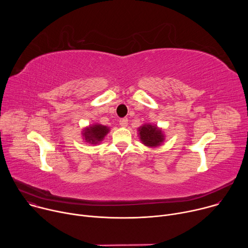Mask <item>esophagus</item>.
<instances>
[{"instance_id":"34e87169","label":"esophagus","mask_w":248,"mask_h":248,"mask_svg":"<svg viewBox=\"0 0 248 248\" xmlns=\"http://www.w3.org/2000/svg\"><path fill=\"white\" fill-rule=\"evenodd\" d=\"M127 123H128L127 118H123V119H121V120H120V124H121V126L125 127V126L127 125Z\"/></svg>"}]
</instances>
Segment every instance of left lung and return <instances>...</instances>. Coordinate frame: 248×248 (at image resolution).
Wrapping results in <instances>:
<instances>
[{
    "instance_id": "1",
    "label": "left lung",
    "mask_w": 248,
    "mask_h": 248,
    "mask_svg": "<svg viewBox=\"0 0 248 248\" xmlns=\"http://www.w3.org/2000/svg\"><path fill=\"white\" fill-rule=\"evenodd\" d=\"M139 135L143 144L150 147L160 145L164 140L162 130L159 129L157 126L151 124H145L143 126H141L139 128Z\"/></svg>"
}]
</instances>
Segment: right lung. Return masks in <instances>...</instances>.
Wrapping results in <instances>:
<instances>
[{
  "instance_id": "add662e5",
  "label": "right lung",
  "mask_w": 248,
  "mask_h": 248,
  "mask_svg": "<svg viewBox=\"0 0 248 248\" xmlns=\"http://www.w3.org/2000/svg\"><path fill=\"white\" fill-rule=\"evenodd\" d=\"M109 132V128L105 125L94 124L84 129L83 136L86 140V142L91 144H96L104 138V136Z\"/></svg>"
}]
</instances>
